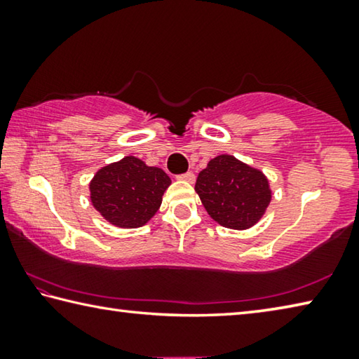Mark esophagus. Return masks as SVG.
<instances>
[{
  "label": "esophagus",
  "instance_id": "1",
  "mask_svg": "<svg viewBox=\"0 0 359 359\" xmlns=\"http://www.w3.org/2000/svg\"><path fill=\"white\" fill-rule=\"evenodd\" d=\"M177 179L179 180H185V182H190V184H193V182H194V174L191 171H188L185 174L177 175Z\"/></svg>",
  "mask_w": 359,
  "mask_h": 359
}]
</instances>
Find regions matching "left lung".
<instances>
[{"label": "left lung", "instance_id": "1", "mask_svg": "<svg viewBox=\"0 0 359 359\" xmlns=\"http://www.w3.org/2000/svg\"><path fill=\"white\" fill-rule=\"evenodd\" d=\"M194 190L208 214L224 228L247 229L271 203L266 175L238 158L218 155L199 172Z\"/></svg>", "mask_w": 359, "mask_h": 359}]
</instances>
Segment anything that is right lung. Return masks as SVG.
Wrapping results in <instances>:
<instances>
[{
	"label": "right lung",
	"instance_id": "1",
	"mask_svg": "<svg viewBox=\"0 0 359 359\" xmlns=\"http://www.w3.org/2000/svg\"><path fill=\"white\" fill-rule=\"evenodd\" d=\"M171 185L160 168L147 166L136 156L101 168L90 182L93 208L118 228H139L160 209L163 193Z\"/></svg>",
	"mask_w": 359,
	"mask_h": 359
}]
</instances>
